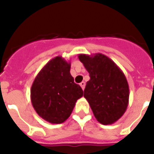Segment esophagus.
<instances>
[{
	"instance_id": "esophagus-1",
	"label": "esophagus",
	"mask_w": 154,
	"mask_h": 154,
	"mask_svg": "<svg viewBox=\"0 0 154 154\" xmlns=\"http://www.w3.org/2000/svg\"><path fill=\"white\" fill-rule=\"evenodd\" d=\"M80 85H81V87L82 88V89H85V83L84 82H82L80 83Z\"/></svg>"
}]
</instances>
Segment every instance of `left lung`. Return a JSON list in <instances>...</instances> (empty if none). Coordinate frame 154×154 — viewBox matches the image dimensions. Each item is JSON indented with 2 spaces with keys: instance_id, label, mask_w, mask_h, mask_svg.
Here are the masks:
<instances>
[{
  "instance_id": "obj_1",
  "label": "left lung",
  "mask_w": 154,
  "mask_h": 154,
  "mask_svg": "<svg viewBox=\"0 0 154 154\" xmlns=\"http://www.w3.org/2000/svg\"><path fill=\"white\" fill-rule=\"evenodd\" d=\"M80 61L89 72L84 97L89 102L97 122L112 125L126 111L129 89L121 69L107 56L79 54Z\"/></svg>"
}]
</instances>
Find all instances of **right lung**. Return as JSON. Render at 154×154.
<instances>
[{
    "instance_id": "obj_1",
    "label": "right lung",
    "mask_w": 154,
    "mask_h": 154,
    "mask_svg": "<svg viewBox=\"0 0 154 154\" xmlns=\"http://www.w3.org/2000/svg\"><path fill=\"white\" fill-rule=\"evenodd\" d=\"M70 62L60 56L50 60L35 77L31 101L40 117L52 124H60L72 113L83 90L70 74Z\"/></svg>"
}]
</instances>
